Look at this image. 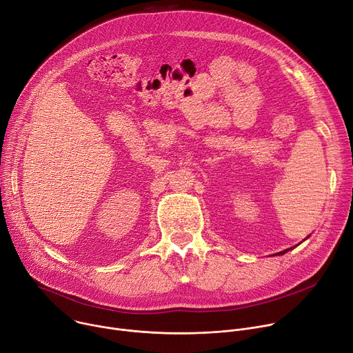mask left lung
<instances>
[{
	"label": "left lung",
	"mask_w": 353,
	"mask_h": 353,
	"mask_svg": "<svg viewBox=\"0 0 353 353\" xmlns=\"http://www.w3.org/2000/svg\"><path fill=\"white\" fill-rule=\"evenodd\" d=\"M307 238H310V235H308V236H307ZM307 238H305V239H307ZM305 239H304V241H305ZM292 249H293V248H288V249H285V250H281V252H279V253H277V254H284V253H285V252H288V250H292Z\"/></svg>",
	"instance_id": "obj_1"
}]
</instances>
